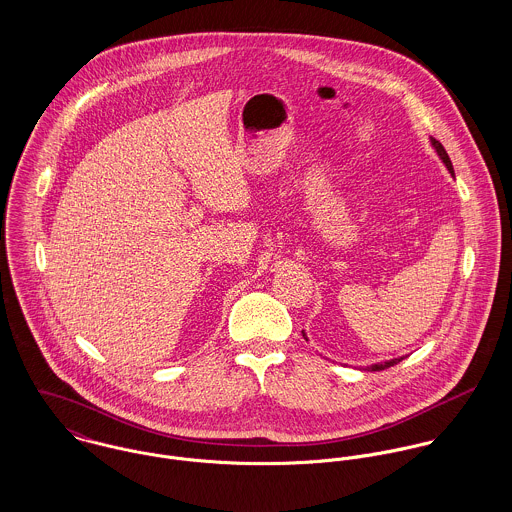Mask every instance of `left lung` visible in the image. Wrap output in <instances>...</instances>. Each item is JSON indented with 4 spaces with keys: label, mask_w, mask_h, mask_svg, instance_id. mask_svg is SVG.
<instances>
[{
    "label": "left lung",
    "mask_w": 512,
    "mask_h": 512,
    "mask_svg": "<svg viewBox=\"0 0 512 512\" xmlns=\"http://www.w3.org/2000/svg\"><path fill=\"white\" fill-rule=\"evenodd\" d=\"M432 146H434V149L438 151L439 159L445 163L447 171L453 175V165H451V159H449L447 151H445L443 146L439 144L438 140H434V138H432ZM453 177H455V175H453ZM301 333H303V331H301ZM303 337H305V333H303ZM305 339H307V337H305ZM402 359H404V357H398V359H390V361H384V363H376V365L366 366V368H368V370H384V368H390V366L398 365Z\"/></svg>",
    "instance_id": "obj_1"
}]
</instances>
